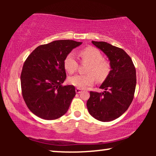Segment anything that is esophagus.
<instances>
[{"mask_svg": "<svg viewBox=\"0 0 156 156\" xmlns=\"http://www.w3.org/2000/svg\"><path fill=\"white\" fill-rule=\"evenodd\" d=\"M75 91H76V93H77V94H80V93L82 92V89H80V88H76Z\"/></svg>", "mask_w": 156, "mask_h": 156, "instance_id": "34e87169", "label": "esophagus"}]
</instances>
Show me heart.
I'll use <instances>...</instances> for the list:
<instances>
[{"label":"heart","mask_w":156,"mask_h":156,"mask_svg":"<svg viewBox=\"0 0 156 156\" xmlns=\"http://www.w3.org/2000/svg\"><path fill=\"white\" fill-rule=\"evenodd\" d=\"M81 59L89 63L86 74H76L69 78V84L80 89H85L94 84L95 78L98 82H103L110 73L111 65L97 48L88 46L79 51ZM64 67L69 74H73L78 67V62L73 53H69L64 60Z\"/></svg>","instance_id":"heart-1"}]
</instances>
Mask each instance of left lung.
Here are the masks:
<instances>
[{
    "mask_svg": "<svg viewBox=\"0 0 156 156\" xmlns=\"http://www.w3.org/2000/svg\"><path fill=\"white\" fill-rule=\"evenodd\" d=\"M92 43L107 55L112 70L99 87L104 92L90 91L87 106L94 118L106 122L119 118L131 105L136 85V68L123 49L106 42Z\"/></svg>",
    "mask_w": 156,
    "mask_h": 156,
    "instance_id": "1",
    "label": "left lung"
}]
</instances>
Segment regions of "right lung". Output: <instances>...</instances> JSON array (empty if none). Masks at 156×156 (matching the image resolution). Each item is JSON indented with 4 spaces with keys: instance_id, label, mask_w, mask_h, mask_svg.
<instances>
[{
    "instance_id": "add662e5",
    "label": "right lung",
    "mask_w": 156,
    "mask_h": 156,
    "mask_svg": "<svg viewBox=\"0 0 156 156\" xmlns=\"http://www.w3.org/2000/svg\"><path fill=\"white\" fill-rule=\"evenodd\" d=\"M80 42L53 41L35 48L27 57L20 75L21 90L27 108L45 120H55L67 112L76 95L73 85L62 86L66 79L65 57Z\"/></svg>"
}]
</instances>
